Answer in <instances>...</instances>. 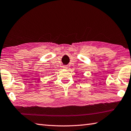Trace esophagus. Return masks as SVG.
<instances>
[{
	"label": "esophagus",
	"mask_w": 131,
	"mask_h": 131,
	"mask_svg": "<svg viewBox=\"0 0 131 131\" xmlns=\"http://www.w3.org/2000/svg\"><path fill=\"white\" fill-rule=\"evenodd\" d=\"M63 68L64 69H68V66H66V65H65V66H63Z\"/></svg>",
	"instance_id": "34e87169"
}]
</instances>
